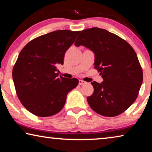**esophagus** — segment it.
<instances>
[{
	"instance_id": "1",
	"label": "esophagus",
	"mask_w": 152,
	"mask_h": 152,
	"mask_svg": "<svg viewBox=\"0 0 152 152\" xmlns=\"http://www.w3.org/2000/svg\"><path fill=\"white\" fill-rule=\"evenodd\" d=\"M86 82L82 80H79V85H83V84H86Z\"/></svg>"
}]
</instances>
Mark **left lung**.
Listing matches in <instances>:
<instances>
[{
    "mask_svg": "<svg viewBox=\"0 0 152 152\" xmlns=\"http://www.w3.org/2000/svg\"><path fill=\"white\" fill-rule=\"evenodd\" d=\"M75 45L93 51L94 68L103 78L91 82L94 92L87 97L91 109L104 117L125 111L137 99L143 82V71L135 50L119 36L93 27L82 31Z\"/></svg>",
    "mask_w": 152,
    "mask_h": 152,
    "instance_id": "8db88e82",
    "label": "left lung"
}]
</instances>
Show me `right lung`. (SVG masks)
Returning a JSON list of instances; mask_svg holds the SVG:
<instances>
[{
  "label": "right lung",
  "instance_id": "right-lung-1",
  "mask_svg": "<svg viewBox=\"0 0 152 152\" xmlns=\"http://www.w3.org/2000/svg\"><path fill=\"white\" fill-rule=\"evenodd\" d=\"M80 31L58 30L41 35L23 48L12 69L17 96L25 109L38 117L57 114L67 94L78 84L75 78L58 76L66 51Z\"/></svg>",
  "mask_w": 152,
  "mask_h": 152
}]
</instances>
